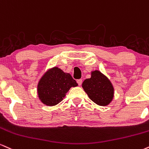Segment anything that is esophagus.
Wrapping results in <instances>:
<instances>
[{
	"label": "esophagus",
	"mask_w": 149,
	"mask_h": 149,
	"mask_svg": "<svg viewBox=\"0 0 149 149\" xmlns=\"http://www.w3.org/2000/svg\"><path fill=\"white\" fill-rule=\"evenodd\" d=\"M77 82L79 86H81L82 84V79H77Z\"/></svg>",
	"instance_id": "34e87169"
}]
</instances>
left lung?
Here are the masks:
<instances>
[{"label":"left lung","mask_w":149,"mask_h":149,"mask_svg":"<svg viewBox=\"0 0 149 149\" xmlns=\"http://www.w3.org/2000/svg\"><path fill=\"white\" fill-rule=\"evenodd\" d=\"M91 78L82 83V88L93 102L100 106L109 105L114 96V88L108 77L99 70L91 72Z\"/></svg>","instance_id":"1"}]
</instances>
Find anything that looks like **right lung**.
Instances as JSON below:
<instances>
[{"label":"right lung","instance_id":"right-lung-1","mask_svg":"<svg viewBox=\"0 0 149 149\" xmlns=\"http://www.w3.org/2000/svg\"><path fill=\"white\" fill-rule=\"evenodd\" d=\"M70 74L58 67L50 68L40 78L37 86L39 99L44 104L55 106L61 102L72 87L77 86Z\"/></svg>","mask_w":149,"mask_h":149}]
</instances>
